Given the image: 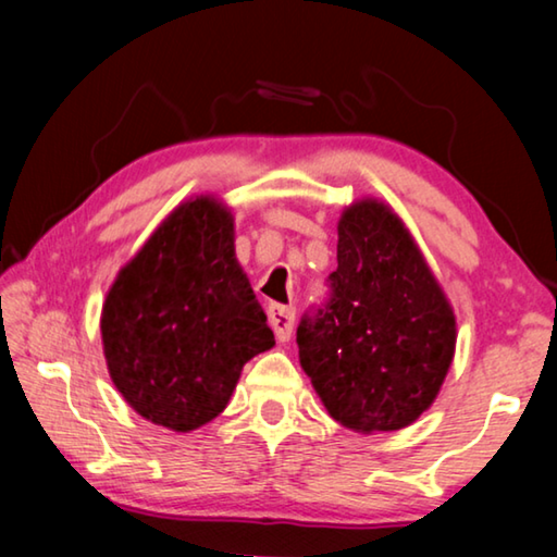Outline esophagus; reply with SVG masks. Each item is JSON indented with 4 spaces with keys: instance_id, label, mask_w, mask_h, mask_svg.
<instances>
[{
    "instance_id": "34e87169",
    "label": "esophagus",
    "mask_w": 557,
    "mask_h": 557,
    "mask_svg": "<svg viewBox=\"0 0 557 557\" xmlns=\"http://www.w3.org/2000/svg\"><path fill=\"white\" fill-rule=\"evenodd\" d=\"M268 317H270V326L275 330V337L280 342H287L289 337H293V326H295V310H293V307L270 305Z\"/></svg>"
}]
</instances>
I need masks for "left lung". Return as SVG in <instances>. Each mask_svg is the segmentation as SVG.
<instances>
[{
	"label": "left lung",
	"mask_w": 557,
	"mask_h": 557,
	"mask_svg": "<svg viewBox=\"0 0 557 557\" xmlns=\"http://www.w3.org/2000/svg\"><path fill=\"white\" fill-rule=\"evenodd\" d=\"M337 233L330 297L297 326L299 364L342 426L404 429L436 399L451 367L454 310L384 202H355Z\"/></svg>",
	"instance_id": "8db88e82"
}]
</instances>
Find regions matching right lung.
<instances>
[{
    "label": "right lung",
    "instance_id": "add662e5",
    "mask_svg": "<svg viewBox=\"0 0 557 557\" xmlns=\"http://www.w3.org/2000/svg\"><path fill=\"white\" fill-rule=\"evenodd\" d=\"M101 337L113 384L144 419L185 434L225 409L245 361L275 334L215 198L175 208L119 272Z\"/></svg>",
    "mask_w": 557,
    "mask_h": 557
}]
</instances>
